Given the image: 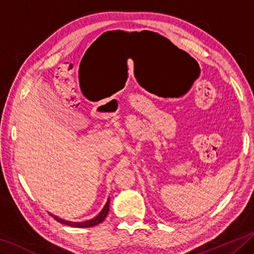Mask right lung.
Segmentation results:
<instances>
[{"label":"right lung","instance_id":"right-lung-1","mask_svg":"<svg viewBox=\"0 0 254 254\" xmlns=\"http://www.w3.org/2000/svg\"><path fill=\"white\" fill-rule=\"evenodd\" d=\"M108 211H110V198L107 199V202L105 203V206H104L103 210L99 212L97 217H95V218H92L90 220H86V221H82V223H72V221H67V220H63V219H60L58 217L54 216V218L60 221V223L62 224H65V225H69V226H73V227H80V228H86V227H94L96 225H98L102 223L103 220H105L106 216L108 214Z\"/></svg>","mask_w":254,"mask_h":254}]
</instances>
